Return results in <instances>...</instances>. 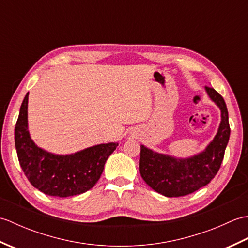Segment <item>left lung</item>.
Instances as JSON below:
<instances>
[{"label":"left lung","instance_id":"1","mask_svg":"<svg viewBox=\"0 0 248 248\" xmlns=\"http://www.w3.org/2000/svg\"><path fill=\"white\" fill-rule=\"evenodd\" d=\"M204 88L222 114L217 133L207 148L191 157L177 159L140 146V176L152 189L166 197L186 196L207 186L223 162L230 136L228 110L224 98L214 88Z\"/></svg>","mask_w":248,"mask_h":248}]
</instances>
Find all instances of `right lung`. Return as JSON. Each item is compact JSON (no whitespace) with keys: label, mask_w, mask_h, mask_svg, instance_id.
Segmentation results:
<instances>
[{"label":"right lung","mask_w":248,"mask_h":248,"mask_svg":"<svg viewBox=\"0 0 248 248\" xmlns=\"http://www.w3.org/2000/svg\"><path fill=\"white\" fill-rule=\"evenodd\" d=\"M29 93L21 104L15 128V145L20 166L31 186L49 196L69 197L91 189L118 143L100 144L61 155L39 148L28 129Z\"/></svg>","instance_id":"add662e5"}]
</instances>
